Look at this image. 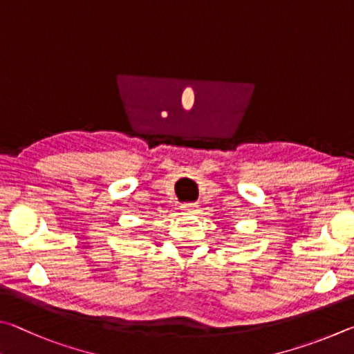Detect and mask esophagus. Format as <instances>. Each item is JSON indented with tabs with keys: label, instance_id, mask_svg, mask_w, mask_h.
Segmentation results:
<instances>
[{
	"label": "esophagus",
	"instance_id": "esophagus-1",
	"mask_svg": "<svg viewBox=\"0 0 354 354\" xmlns=\"http://www.w3.org/2000/svg\"><path fill=\"white\" fill-rule=\"evenodd\" d=\"M180 209L183 214H196L197 212H199V205H197V203H185Z\"/></svg>",
	"mask_w": 354,
	"mask_h": 354
}]
</instances>
